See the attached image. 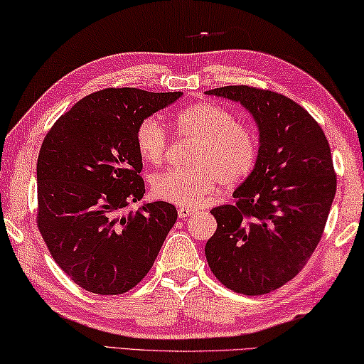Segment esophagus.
Wrapping results in <instances>:
<instances>
[{"label":"esophagus","instance_id":"34e87169","mask_svg":"<svg viewBox=\"0 0 364 364\" xmlns=\"http://www.w3.org/2000/svg\"><path fill=\"white\" fill-rule=\"evenodd\" d=\"M193 214H195V209H188V208H179V210H177V215H179V218L190 217Z\"/></svg>","mask_w":364,"mask_h":364}]
</instances>
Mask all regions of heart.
Masks as SVG:
<instances>
[{
    "instance_id": "b5f03b06",
    "label": "heart",
    "mask_w": 364,
    "mask_h": 364,
    "mask_svg": "<svg viewBox=\"0 0 364 364\" xmlns=\"http://www.w3.org/2000/svg\"><path fill=\"white\" fill-rule=\"evenodd\" d=\"M177 138L193 139L190 168L169 169L152 179V191L163 201L195 208L217 187L241 183L257 166L259 142L255 129L239 123L236 115L214 102H198L176 115ZM169 146L166 128L155 117L144 119L136 129V147L141 159L159 166Z\"/></svg>"
}]
</instances>
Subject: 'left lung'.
I'll use <instances>...</instances> for the list:
<instances>
[{"mask_svg":"<svg viewBox=\"0 0 364 364\" xmlns=\"http://www.w3.org/2000/svg\"><path fill=\"white\" fill-rule=\"evenodd\" d=\"M239 101L259 128L253 173L235 204L210 210L217 230L205 259L220 282L257 296L285 285L318 245L336 195V171L323 129L298 102L249 85L205 92Z\"/></svg>","mask_w":364,"mask_h":364,"instance_id":"obj_1","label":"left lung"}]
</instances>
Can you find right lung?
Returning <instances> with one entry per match:
<instances>
[{
  "instance_id": "add662e5",
  "label": "right lung",
  "mask_w": 364,
  "mask_h": 364,
  "mask_svg": "<svg viewBox=\"0 0 364 364\" xmlns=\"http://www.w3.org/2000/svg\"><path fill=\"white\" fill-rule=\"evenodd\" d=\"M182 92L102 88L53 123L38 156L41 236L74 284L95 294L134 289L177 220L156 201L125 214L146 193L136 129Z\"/></svg>"
}]
</instances>
